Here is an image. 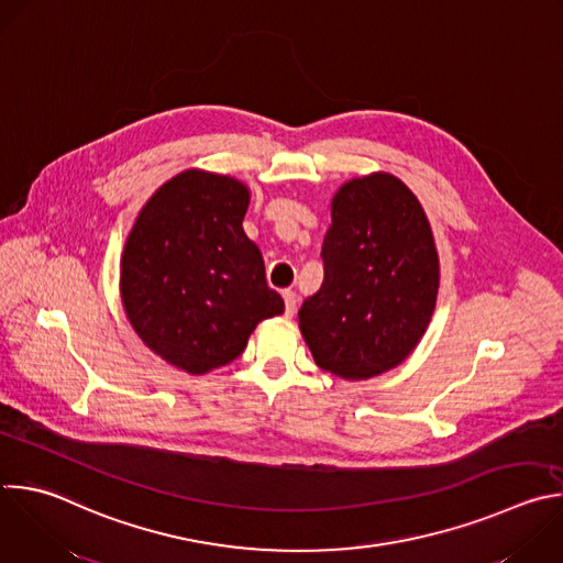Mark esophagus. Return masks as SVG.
<instances>
[{
	"instance_id": "esophagus-1",
	"label": "esophagus",
	"mask_w": 563,
	"mask_h": 563,
	"mask_svg": "<svg viewBox=\"0 0 563 563\" xmlns=\"http://www.w3.org/2000/svg\"><path fill=\"white\" fill-rule=\"evenodd\" d=\"M283 298H285V316L287 318H291L294 313H296V302H298V296H296V291H283Z\"/></svg>"
}]
</instances>
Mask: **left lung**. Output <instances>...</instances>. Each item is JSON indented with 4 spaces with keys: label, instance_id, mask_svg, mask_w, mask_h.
Instances as JSON below:
<instances>
[{
    "label": "left lung",
    "instance_id": "left-lung-1",
    "mask_svg": "<svg viewBox=\"0 0 563 563\" xmlns=\"http://www.w3.org/2000/svg\"><path fill=\"white\" fill-rule=\"evenodd\" d=\"M324 280L298 322L316 364L344 380L398 366L424 335L440 263L429 219L387 172L344 183L322 241Z\"/></svg>",
    "mask_w": 563,
    "mask_h": 563
}]
</instances>
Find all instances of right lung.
<instances>
[{
	"mask_svg": "<svg viewBox=\"0 0 563 563\" xmlns=\"http://www.w3.org/2000/svg\"><path fill=\"white\" fill-rule=\"evenodd\" d=\"M247 187L185 169L143 206L121 258V300L139 338L201 376L236 360L285 302L267 287L261 250L243 232Z\"/></svg>",
	"mask_w": 563,
	"mask_h": 563,
	"instance_id": "add662e5",
	"label": "right lung"
}]
</instances>
